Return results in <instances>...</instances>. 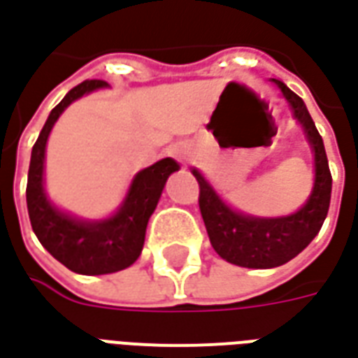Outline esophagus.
Wrapping results in <instances>:
<instances>
[{"instance_id":"34e87169","label":"esophagus","mask_w":358,"mask_h":358,"mask_svg":"<svg viewBox=\"0 0 358 358\" xmlns=\"http://www.w3.org/2000/svg\"><path fill=\"white\" fill-rule=\"evenodd\" d=\"M171 155L178 161H187L192 155V145L186 141H178V143L171 145Z\"/></svg>"}]
</instances>
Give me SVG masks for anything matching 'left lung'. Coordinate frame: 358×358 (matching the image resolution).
Listing matches in <instances>:
<instances>
[{
  "instance_id": "1",
  "label": "left lung",
  "mask_w": 358,
  "mask_h": 358,
  "mask_svg": "<svg viewBox=\"0 0 358 358\" xmlns=\"http://www.w3.org/2000/svg\"><path fill=\"white\" fill-rule=\"evenodd\" d=\"M272 82L287 99L293 117L301 122L315 151V186L307 203L287 217H249L230 209L201 172L192 171L199 184V209L210 245L224 261L245 268H274L292 261L315 240L330 209L331 174L322 136L299 95L293 94L284 82Z\"/></svg>"
}]
</instances>
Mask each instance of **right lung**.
Wrapping results in <instances>:
<instances>
[{"mask_svg":"<svg viewBox=\"0 0 358 358\" xmlns=\"http://www.w3.org/2000/svg\"><path fill=\"white\" fill-rule=\"evenodd\" d=\"M105 86L107 82L103 80H84L63 97L36 140L28 169L27 205L36 238L59 263L86 276L118 272L138 261L149 217L163 194L166 178L180 169L174 159L166 157L138 172L120 209L105 220H78L51 205L43 192V159L51 128L71 103Z\"/></svg>","mask_w":358,"mask_h":358,"instance_id":"add662e5","label":"right lung"}]
</instances>
